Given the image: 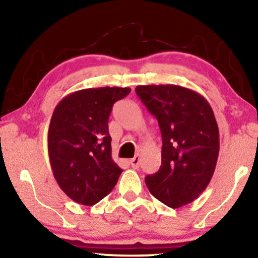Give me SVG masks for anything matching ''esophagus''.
Wrapping results in <instances>:
<instances>
[{"mask_svg": "<svg viewBox=\"0 0 258 258\" xmlns=\"http://www.w3.org/2000/svg\"><path fill=\"white\" fill-rule=\"evenodd\" d=\"M140 161H141L140 160V156H139V155H136L135 157L132 158V160L129 161V163H130V165H132L134 169H137V168L140 167Z\"/></svg>", "mask_w": 258, "mask_h": 258, "instance_id": "esophagus-1", "label": "esophagus"}]
</instances>
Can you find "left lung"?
<instances>
[{
    "label": "left lung",
    "instance_id": "8db88e82",
    "mask_svg": "<svg viewBox=\"0 0 258 258\" xmlns=\"http://www.w3.org/2000/svg\"><path fill=\"white\" fill-rule=\"evenodd\" d=\"M135 91L162 135V163L146 177L148 189L174 209L191 203L216 168L220 134L213 109L202 95L174 84L137 86Z\"/></svg>",
    "mask_w": 258,
    "mask_h": 258
}]
</instances>
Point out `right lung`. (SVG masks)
Listing matches in <instances>:
<instances>
[{
    "mask_svg": "<svg viewBox=\"0 0 258 258\" xmlns=\"http://www.w3.org/2000/svg\"><path fill=\"white\" fill-rule=\"evenodd\" d=\"M130 88H90L56 105L48 130L52 174L76 203L94 206L111 192L123 171L111 158L108 121L112 105Z\"/></svg>",
    "mask_w": 258,
    "mask_h": 258,
    "instance_id": "right-lung-1",
    "label": "right lung"
}]
</instances>
